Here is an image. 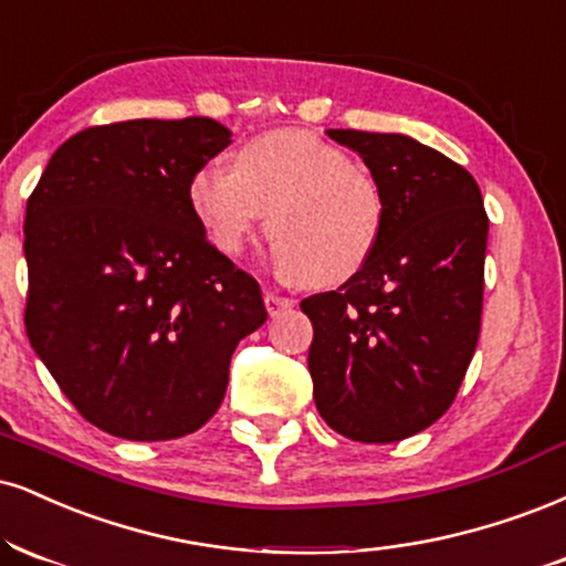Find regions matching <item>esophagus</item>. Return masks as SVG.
Returning a JSON list of instances; mask_svg holds the SVG:
<instances>
[{
    "mask_svg": "<svg viewBox=\"0 0 566 566\" xmlns=\"http://www.w3.org/2000/svg\"><path fill=\"white\" fill-rule=\"evenodd\" d=\"M263 301H265V308H269V316H279V313H284V311H290L292 303L290 297H282V295H276V292H265L263 295Z\"/></svg>",
    "mask_w": 566,
    "mask_h": 566,
    "instance_id": "34e87169",
    "label": "esophagus"
}]
</instances>
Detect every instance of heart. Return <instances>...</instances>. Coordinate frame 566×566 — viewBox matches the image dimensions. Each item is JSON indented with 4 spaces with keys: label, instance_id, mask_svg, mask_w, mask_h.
<instances>
[{
    "label": "heart",
    "instance_id": "heart-1",
    "mask_svg": "<svg viewBox=\"0 0 566 566\" xmlns=\"http://www.w3.org/2000/svg\"><path fill=\"white\" fill-rule=\"evenodd\" d=\"M189 206L221 253L237 255L265 216L279 265L311 287L358 274L385 227L377 176L337 145L305 132L244 142L234 166H206L189 181Z\"/></svg>",
    "mask_w": 566,
    "mask_h": 566
}]
</instances>
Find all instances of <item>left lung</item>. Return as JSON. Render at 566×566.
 Masks as SVG:
<instances>
[{"label": "left lung", "mask_w": 566, "mask_h": 566, "mask_svg": "<svg viewBox=\"0 0 566 566\" xmlns=\"http://www.w3.org/2000/svg\"><path fill=\"white\" fill-rule=\"evenodd\" d=\"M385 197L377 248L343 287L305 297L313 400L332 430L395 442L453 403L480 337L488 213L467 168L403 134L326 132Z\"/></svg>", "instance_id": "1"}]
</instances>
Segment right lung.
<instances>
[{"mask_svg":"<svg viewBox=\"0 0 566 566\" xmlns=\"http://www.w3.org/2000/svg\"><path fill=\"white\" fill-rule=\"evenodd\" d=\"M213 118L120 120L57 147L25 206V332L102 432L174 440L221 406L261 284L208 242L189 181L229 145Z\"/></svg>","mask_w":566,"mask_h":566,"instance_id":"add662e5","label":"right lung"}]
</instances>
